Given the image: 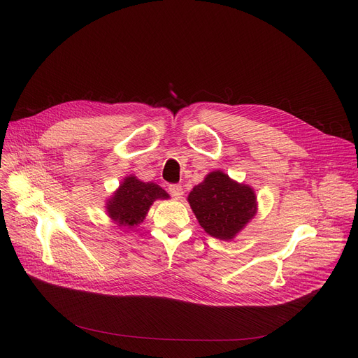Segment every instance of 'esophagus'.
Instances as JSON below:
<instances>
[{
    "instance_id": "34e87169",
    "label": "esophagus",
    "mask_w": 358,
    "mask_h": 358,
    "mask_svg": "<svg viewBox=\"0 0 358 358\" xmlns=\"http://www.w3.org/2000/svg\"><path fill=\"white\" fill-rule=\"evenodd\" d=\"M168 193L176 199H181L182 196V187L180 184H169L168 185Z\"/></svg>"
}]
</instances>
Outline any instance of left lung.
<instances>
[{
    "label": "left lung",
    "mask_w": 358,
    "mask_h": 358,
    "mask_svg": "<svg viewBox=\"0 0 358 358\" xmlns=\"http://www.w3.org/2000/svg\"><path fill=\"white\" fill-rule=\"evenodd\" d=\"M189 203L200 227L213 238L232 239L257 212L251 187L232 181L222 171H213L196 185Z\"/></svg>",
    "instance_id": "left-lung-1"
}]
</instances>
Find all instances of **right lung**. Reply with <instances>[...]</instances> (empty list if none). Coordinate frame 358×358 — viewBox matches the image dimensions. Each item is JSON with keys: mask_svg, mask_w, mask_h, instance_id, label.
Returning <instances> with one entry per match:
<instances>
[{"mask_svg": "<svg viewBox=\"0 0 358 358\" xmlns=\"http://www.w3.org/2000/svg\"><path fill=\"white\" fill-rule=\"evenodd\" d=\"M169 196L155 182H142L136 177H127L120 189L107 204L108 216L120 227H135L141 223L149 208L157 199H168Z\"/></svg>", "mask_w": 358, "mask_h": 358, "instance_id": "1", "label": "right lung"}]
</instances>
